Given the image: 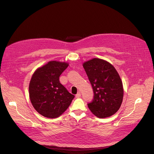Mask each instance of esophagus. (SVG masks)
<instances>
[{"label": "esophagus", "mask_w": 154, "mask_h": 154, "mask_svg": "<svg viewBox=\"0 0 154 154\" xmlns=\"http://www.w3.org/2000/svg\"><path fill=\"white\" fill-rule=\"evenodd\" d=\"M81 97V93L79 91H78V93H77V94L76 95V97L79 98V97Z\"/></svg>", "instance_id": "esophagus-1"}]
</instances>
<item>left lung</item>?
<instances>
[{"label":"left lung","mask_w":154,"mask_h":154,"mask_svg":"<svg viewBox=\"0 0 154 154\" xmlns=\"http://www.w3.org/2000/svg\"><path fill=\"white\" fill-rule=\"evenodd\" d=\"M94 93L88 107L97 118H105L114 114L121 107L123 87L118 72L107 61L94 58L83 63Z\"/></svg>","instance_id":"1"}]
</instances>
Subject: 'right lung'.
I'll list each match as a JSON object with an SVG mask.
<instances>
[{"instance_id":"1","label":"right lung","mask_w":154,"mask_h":154,"mask_svg":"<svg viewBox=\"0 0 154 154\" xmlns=\"http://www.w3.org/2000/svg\"><path fill=\"white\" fill-rule=\"evenodd\" d=\"M67 66L66 63L50 61L36 69L31 79V102L36 111L46 118H58L75 97L59 81V76Z\"/></svg>"}]
</instances>
